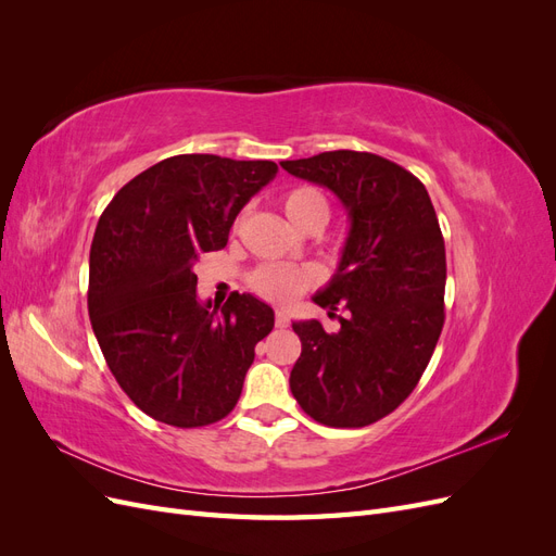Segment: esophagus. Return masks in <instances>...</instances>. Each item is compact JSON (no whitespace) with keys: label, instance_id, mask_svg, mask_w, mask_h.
I'll list each match as a JSON object with an SVG mask.
<instances>
[{"label":"esophagus","instance_id":"34e87169","mask_svg":"<svg viewBox=\"0 0 556 556\" xmlns=\"http://www.w3.org/2000/svg\"><path fill=\"white\" fill-rule=\"evenodd\" d=\"M276 327H280V329L290 327V315H288V311H276Z\"/></svg>","mask_w":556,"mask_h":556}]
</instances>
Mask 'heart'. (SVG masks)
<instances>
[{
	"instance_id": "heart-1",
	"label": "heart",
	"mask_w": 556,
	"mask_h": 556,
	"mask_svg": "<svg viewBox=\"0 0 556 556\" xmlns=\"http://www.w3.org/2000/svg\"><path fill=\"white\" fill-rule=\"evenodd\" d=\"M282 211L290 217V223L301 229H323L329 223L331 206L325 192H319L311 185L304 188H294L285 192ZM317 282V271L311 266H292V264H262L250 274V288L260 296L276 301V304H288V301L296 299L301 292Z\"/></svg>"
}]
</instances>
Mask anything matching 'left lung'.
Wrapping results in <instances>:
<instances>
[{"label": "left lung", "instance_id": "obj_1", "mask_svg": "<svg viewBox=\"0 0 556 556\" xmlns=\"http://www.w3.org/2000/svg\"><path fill=\"white\" fill-rule=\"evenodd\" d=\"M280 166L329 188L350 217L339 271L313 296L341 327L292 325L301 357L290 390L319 425H374L415 390L443 331L447 268L439 217L422 182L374 153L331 150Z\"/></svg>", "mask_w": 556, "mask_h": 556}]
</instances>
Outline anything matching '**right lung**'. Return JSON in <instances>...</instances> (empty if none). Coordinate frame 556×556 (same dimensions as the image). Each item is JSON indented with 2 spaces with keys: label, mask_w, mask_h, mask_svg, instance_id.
I'll return each instance as SVG.
<instances>
[{
  "label": "right lung",
  "mask_w": 556,
  "mask_h": 556,
  "mask_svg": "<svg viewBox=\"0 0 556 556\" xmlns=\"http://www.w3.org/2000/svg\"><path fill=\"white\" fill-rule=\"evenodd\" d=\"M276 162L176 155L123 185L90 248L88 311L123 392L157 422L194 429L227 417L255 345L274 329L264 301L233 292L217 315L197 299V257L223 250Z\"/></svg>",
  "instance_id": "right-lung-1"
}]
</instances>
